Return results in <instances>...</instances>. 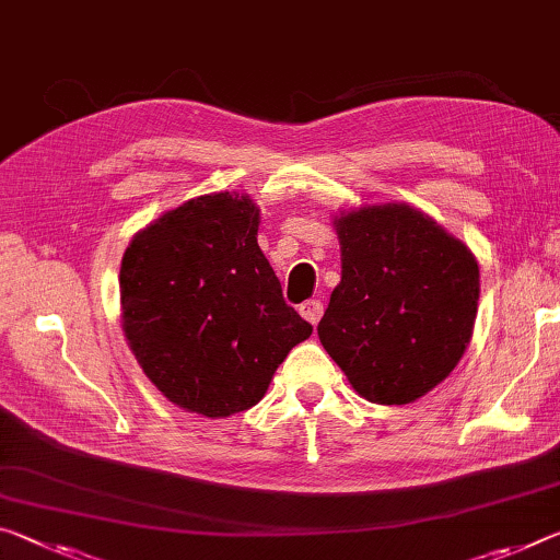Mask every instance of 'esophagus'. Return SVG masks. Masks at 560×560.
<instances>
[{
	"label": "esophagus",
	"instance_id": "obj_1",
	"mask_svg": "<svg viewBox=\"0 0 560 560\" xmlns=\"http://www.w3.org/2000/svg\"><path fill=\"white\" fill-rule=\"evenodd\" d=\"M299 312H301V316L306 318L308 324H318L322 322V316H324V304L318 299H308V301H304V304L299 306Z\"/></svg>",
	"mask_w": 560,
	"mask_h": 560
}]
</instances>
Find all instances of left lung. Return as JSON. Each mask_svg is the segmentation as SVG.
<instances>
[{
	"label": "left lung",
	"instance_id": "left-lung-1",
	"mask_svg": "<svg viewBox=\"0 0 560 560\" xmlns=\"http://www.w3.org/2000/svg\"><path fill=\"white\" fill-rule=\"evenodd\" d=\"M341 281L318 339L357 394L411 404L464 357L478 312V261L464 242L408 203L334 219Z\"/></svg>",
	"mask_w": 560,
	"mask_h": 560
}]
</instances>
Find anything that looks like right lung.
<instances>
[{
	"instance_id": "add662e5",
	"label": "right lung",
	"mask_w": 560,
	"mask_h": 560,
	"mask_svg": "<svg viewBox=\"0 0 560 560\" xmlns=\"http://www.w3.org/2000/svg\"><path fill=\"white\" fill-rule=\"evenodd\" d=\"M259 207L219 191L189 199L131 238L121 326L168 401L221 419L256 406L273 371L312 336L256 244Z\"/></svg>"
}]
</instances>
